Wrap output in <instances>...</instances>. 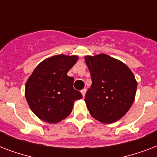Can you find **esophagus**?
Listing matches in <instances>:
<instances>
[{
	"label": "esophagus",
	"mask_w": 157,
	"mask_h": 157,
	"mask_svg": "<svg viewBox=\"0 0 157 157\" xmlns=\"http://www.w3.org/2000/svg\"><path fill=\"white\" fill-rule=\"evenodd\" d=\"M81 92V94H82V96H83V98H84V97H85V95H86V89H83V90H82Z\"/></svg>",
	"instance_id": "obj_1"
}]
</instances>
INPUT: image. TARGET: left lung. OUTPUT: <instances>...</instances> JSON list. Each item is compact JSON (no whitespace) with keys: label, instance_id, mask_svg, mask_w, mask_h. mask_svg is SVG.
Here are the masks:
<instances>
[{"label":"left lung","instance_id":"8db88e82","mask_svg":"<svg viewBox=\"0 0 157 157\" xmlns=\"http://www.w3.org/2000/svg\"><path fill=\"white\" fill-rule=\"evenodd\" d=\"M92 85L85 102L97 121L110 124L126 114L134 103L137 81L129 67L104 54L85 56Z\"/></svg>","mask_w":157,"mask_h":157}]
</instances>
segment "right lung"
I'll return each mask as SVG.
<instances>
[{
  "label": "right lung",
  "mask_w": 157,
  "mask_h": 157,
  "mask_svg": "<svg viewBox=\"0 0 157 157\" xmlns=\"http://www.w3.org/2000/svg\"><path fill=\"white\" fill-rule=\"evenodd\" d=\"M77 60L76 55H54L40 62L31 74L25 97L38 118L50 124L60 122L70 115L74 102L82 98L74 90V78L67 75Z\"/></svg>",
  "instance_id": "right-lung-1"
}]
</instances>
